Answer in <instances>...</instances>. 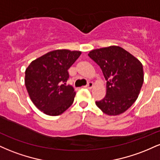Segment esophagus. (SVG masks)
Wrapping results in <instances>:
<instances>
[{
    "label": "esophagus",
    "instance_id": "obj_1",
    "mask_svg": "<svg viewBox=\"0 0 160 160\" xmlns=\"http://www.w3.org/2000/svg\"><path fill=\"white\" fill-rule=\"evenodd\" d=\"M86 88H87V89H92V88L93 87V82H89L87 83V85L85 86Z\"/></svg>",
    "mask_w": 160,
    "mask_h": 160
}]
</instances>
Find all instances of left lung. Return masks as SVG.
Masks as SVG:
<instances>
[{
    "mask_svg": "<svg viewBox=\"0 0 160 160\" xmlns=\"http://www.w3.org/2000/svg\"><path fill=\"white\" fill-rule=\"evenodd\" d=\"M102 69L106 81L105 97L95 104L106 114L119 115L136 101L144 82L138 59L117 46L92 50L88 54Z\"/></svg>",
    "mask_w": 160,
    "mask_h": 160,
    "instance_id": "obj_1",
    "label": "left lung"
}]
</instances>
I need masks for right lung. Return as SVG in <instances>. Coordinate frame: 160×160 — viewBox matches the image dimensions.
<instances>
[{"label": "right lung", "mask_w": 160, "mask_h": 160, "mask_svg": "<svg viewBox=\"0 0 160 160\" xmlns=\"http://www.w3.org/2000/svg\"><path fill=\"white\" fill-rule=\"evenodd\" d=\"M81 54L80 51L57 49L37 58L25 71V83L31 100L49 116L62 114L74 100V88L66 85L68 70Z\"/></svg>", "instance_id": "obj_1"}]
</instances>
